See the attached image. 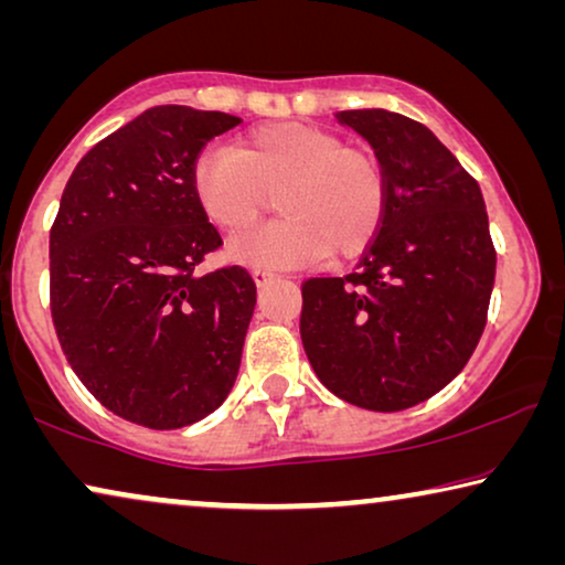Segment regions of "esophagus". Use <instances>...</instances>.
I'll use <instances>...</instances> for the list:
<instances>
[{"label":"esophagus","mask_w":565,"mask_h":565,"mask_svg":"<svg viewBox=\"0 0 565 565\" xmlns=\"http://www.w3.org/2000/svg\"><path fill=\"white\" fill-rule=\"evenodd\" d=\"M254 282H257L259 285V288H265V285L269 282V280H275V273H269V269H254Z\"/></svg>","instance_id":"obj_1"}]
</instances>
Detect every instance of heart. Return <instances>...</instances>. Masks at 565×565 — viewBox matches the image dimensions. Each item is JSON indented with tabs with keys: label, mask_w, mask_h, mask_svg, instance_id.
<instances>
[{
	"label": "heart",
	"mask_w": 565,
	"mask_h": 565,
	"mask_svg": "<svg viewBox=\"0 0 565 565\" xmlns=\"http://www.w3.org/2000/svg\"><path fill=\"white\" fill-rule=\"evenodd\" d=\"M192 192L231 236L249 231L277 195L282 218L231 246L236 259L262 267L308 265L329 252L354 257L373 244L388 205L375 153L303 122L252 130L238 149H205L192 167Z\"/></svg>",
	"instance_id": "obj_1"
}]
</instances>
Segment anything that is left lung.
Returning <instances> with one entry per match:
<instances>
[{
    "label": "left lung",
    "mask_w": 565,
    "mask_h": 565,
    "mask_svg": "<svg viewBox=\"0 0 565 565\" xmlns=\"http://www.w3.org/2000/svg\"><path fill=\"white\" fill-rule=\"evenodd\" d=\"M337 120L373 146L388 205L358 273L303 282L300 339L334 396L401 412L466 367L486 327L497 249L481 188L427 126L388 110Z\"/></svg>",
    "instance_id": "obj_1"
}]
</instances>
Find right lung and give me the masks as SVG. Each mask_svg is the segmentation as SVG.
Returning a JSON list of instances; mask_svg holds the SVG:
<instances>
[{
  "label": "right lung",
  "instance_id": "right-lung-1",
  "mask_svg": "<svg viewBox=\"0 0 565 565\" xmlns=\"http://www.w3.org/2000/svg\"><path fill=\"white\" fill-rule=\"evenodd\" d=\"M242 118L159 105L84 153L51 226V316L92 396L149 429L215 412L242 365L257 285L200 273L223 244L192 192L207 141Z\"/></svg>",
  "mask_w": 565,
  "mask_h": 565
}]
</instances>
